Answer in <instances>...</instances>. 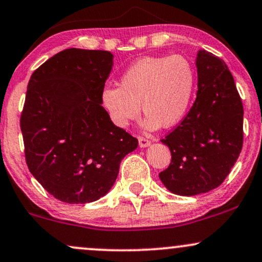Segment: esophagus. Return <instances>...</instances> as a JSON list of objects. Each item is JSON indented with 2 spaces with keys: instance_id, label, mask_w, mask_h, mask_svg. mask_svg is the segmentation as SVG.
<instances>
[{
  "instance_id": "obj_1",
  "label": "esophagus",
  "mask_w": 262,
  "mask_h": 262,
  "mask_svg": "<svg viewBox=\"0 0 262 262\" xmlns=\"http://www.w3.org/2000/svg\"><path fill=\"white\" fill-rule=\"evenodd\" d=\"M138 140H139V146H140V148H148V146L150 145V140L146 139V138L139 137V138H138Z\"/></svg>"
}]
</instances>
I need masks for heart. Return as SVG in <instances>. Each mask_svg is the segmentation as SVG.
<instances>
[{
    "label": "heart",
    "mask_w": 262,
    "mask_h": 262,
    "mask_svg": "<svg viewBox=\"0 0 262 262\" xmlns=\"http://www.w3.org/2000/svg\"><path fill=\"white\" fill-rule=\"evenodd\" d=\"M196 89V71L191 60L181 54L145 56L123 73L119 87L108 86L101 102L116 127L125 128L146 114L148 129L176 125L187 113Z\"/></svg>",
    "instance_id": "1"
}]
</instances>
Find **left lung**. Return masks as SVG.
<instances>
[{
	"label": "left lung",
	"mask_w": 262,
	"mask_h": 262,
	"mask_svg": "<svg viewBox=\"0 0 262 262\" xmlns=\"http://www.w3.org/2000/svg\"><path fill=\"white\" fill-rule=\"evenodd\" d=\"M197 98L175 130L161 141L171 151L170 166L159 173L179 196L217 188L243 148V108L233 75L222 59L198 50Z\"/></svg>",
	"instance_id": "1"
}]
</instances>
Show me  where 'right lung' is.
<instances>
[{
	"label": "right lung",
	"mask_w": 262,
	"mask_h": 262,
	"mask_svg": "<svg viewBox=\"0 0 262 262\" xmlns=\"http://www.w3.org/2000/svg\"><path fill=\"white\" fill-rule=\"evenodd\" d=\"M113 54L65 49L33 73L20 130L28 169L61 202L79 204L110 192L138 139L116 127L101 106Z\"/></svg>",
	"instance_id": "obj_1"
}]
</instances>
